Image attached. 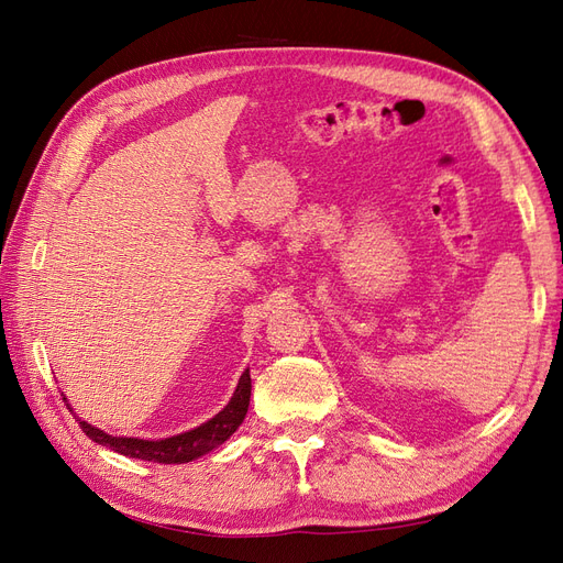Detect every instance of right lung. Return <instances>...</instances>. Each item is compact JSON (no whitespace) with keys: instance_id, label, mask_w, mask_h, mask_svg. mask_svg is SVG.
<instances>
[{"instance_id":"add662e5","label":"right lung","mask_w":563,"mask_h":563,"mask_svg":"<svg viewBox=\"0 0 563 563\" xmlns=\"http://www.w3.org/2000/svg\"><path fill=\"white\" fill-rule=\"evenodd\" d=\"M65 399V397H63ZM251 401V376L249 371L242 373L240 385L234 389V397L230 404L209 422L199 424L197 430H190L178 437H168L162 441H145V439H131V437H112L103 430L91 428L89 422L79 420L81 432L96 444H103L117 453L147 460V463H162V465H180L190 463V460L213 451L216 446L225 444V441L236 432V428L244 422V416L249 411Z\"/></svg>"}]
</instances>
